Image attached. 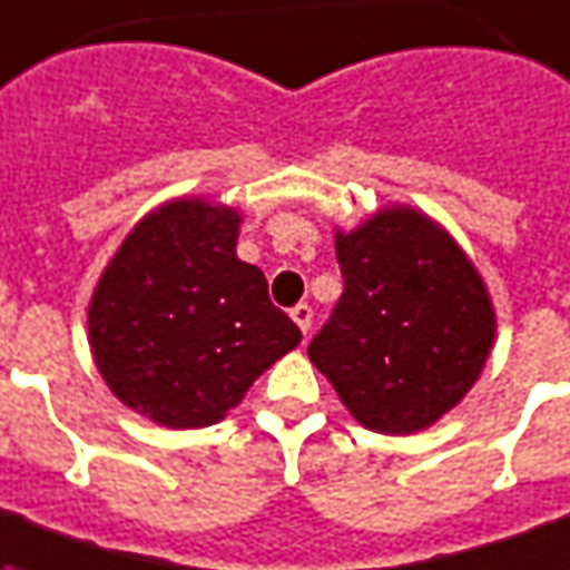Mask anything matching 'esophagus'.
Masks as SVG:
<instances>
[{
    "label": "esophagus",
    "instance_id": "obj_1",
    "mask_svg": "<svg viewBox=\"0 0 570 570\" xmlns=\"http://www.w3.org/2000/svg\"><path fill=\"white\" fill-rule=\"evenodd\" d=\"M291 318L297 322V327L303 331V336L309 334V327H313V306H306V303H297L294 309H291Z\"/></svg>",
    "mask_w": 570,
    "mask_h": 570
}]
</instances>
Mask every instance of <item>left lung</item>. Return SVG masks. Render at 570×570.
I'll return each instance as SVG.
<instances>
[{
	"mask_svg": "<svg viewBox=\"0 0 570 570\" xmlns=\"http://www.w3.org/2000/svg\"><path fill=\"white\" fill-rule=\"evenodd\" d=\"M343 297L309 343L361 425L413 434L471 392L495 340L480 273L440 224L404 206L336 230Z\"/></svg>",
	"mask_w": 570,
	"mask_h": 570,
	"instance_id": "left-lung-1",
	"label": "left lung"
}]
</instances>
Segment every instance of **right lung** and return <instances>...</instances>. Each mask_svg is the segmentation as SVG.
Masks as SVG:
<instances>
[{"label": "right lung", "mask_w": 570, "mask_h": 570, "mask_svg": "<svg viewBox=\"0 0 570 570\" xmlns=\"http://www.w3.org/2000/svg\"><path fill=\"white\" fill-rule=\"evenodd\" d=\"M243 215L173 199L145 215L99 276L90 352L120 404L166 428H206L301 343L264 273L236 257Z\"/></svg>", "instance_id": "obj_1"}]
</instances>
